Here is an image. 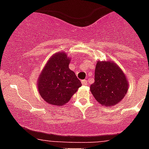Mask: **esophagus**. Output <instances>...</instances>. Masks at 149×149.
Here are the masks:
<instances>
[{
    "label": "esophagus",
    "instance_id": "obj_1",
    "mask_svg": "<svg viewBox=\"0 0 149 149\" xmlns=\"http://www.w3.org/2000/svg\"><path fill=\"white\" fill-rule=\"evenodd\" d=\"M81 82H82V84L84 85V86H86V85L88 84V81L86 80V79H83V80H82Z\"/></svg>",
    "mask_w": 149,
    "mask_h": 149
}]
</instances>
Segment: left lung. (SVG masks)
Masks as SVG:
<instances>
[{
  "label": "left lung",
  "instance_id": "obj_1",
  "mask_svg": "<svg viewBox=\"0 0 149 149\" xmlns=\"http://www.w3.org/2000/svg\"><path fill=\"white\" fill-rule=\"evenodd\" d=\"M128 88L126 75L117 63L98 60L95 70V82L90 86V91L100 104L105 107L118 104Z\"/></svg>",
  "mask_w": 149,
  "mask_h": 149
}]
</instances>
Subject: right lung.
I'll list each match as a JSON object with an SVG mask.
<instances>
[{
    "instance_id": "1",
    "label": "right lung",
    "mask_w": 149,
    "mask_h": 149,
    "mask_svg": "<svg viewBox=\"0 0 149 149\" xmlns=\"http://www.w3.org/2000/svg\"><path fill=\"white\" fill-rule=\"evenodd\" d=\"M70 57L64 51L51 56L39 74L37 87L47 104L63 106L70 100L82 83L69 68Z\"/></svg>"
}]
</instances>
